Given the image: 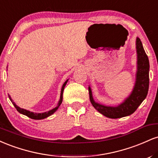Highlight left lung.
Listing matches in <instances>:
<instances>
[{
  "mask_svg": "<svg viewBox=\"0 0 158 158\" xmlns=\"http://www.w3.org/2000/svg\"><path fill=\"white\" fill-rule=\"evenodd\" d=\"M136 45L137 52V79L131 95L127 98L124 102L116 107L102 106L94 100L91 90L90 87L88 88L91 104L96 110L108 118L117 119L131 115L137 109L147 96L149 86V61L139 38H137L136 41Z\"/></svg>",
  "mask_w": 158,
  "mask_h": 158,
  "instance_id": "obj_1",
  "label": "left lung"
}]
</instances>
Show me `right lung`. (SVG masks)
<instances>
[{"label": "right lung", "mask_w": 158, "mask_h": 158, "mask_svg": "<svg viewBox=\"0 0 158 158\" xmlns=\"http://www.w3.org/2000/svg\"><path fill=\"white\" fill-rule=\"evenodd\" d=\"M68 80H67L66 81H65V82H64V84H63V85H62V88H61V90L60 100H59V103H58L57 106H56V108H54L53 109L49 110V111H48V112H44V113H39V114H38V113H33V112H30V111H29V110H25V109H23V108H19V106H16L15 102H12V99H11V97H10V96H9V97H10V99L11 100V102L13 103V106H15V108H16V110H17L19 112V113L22 114H23V115H26V116H27V117H30V118L33 119H44V118H46V117H49V116L52 115V114H53L54 112H55L56 110L58 109V108H59V107L60 106V105L61 104V102H62L63 91H64V88L65 85H66V84H67V82H68Z\"/></svg>", "instance_id": "right-lung-1"}]
</instances>
